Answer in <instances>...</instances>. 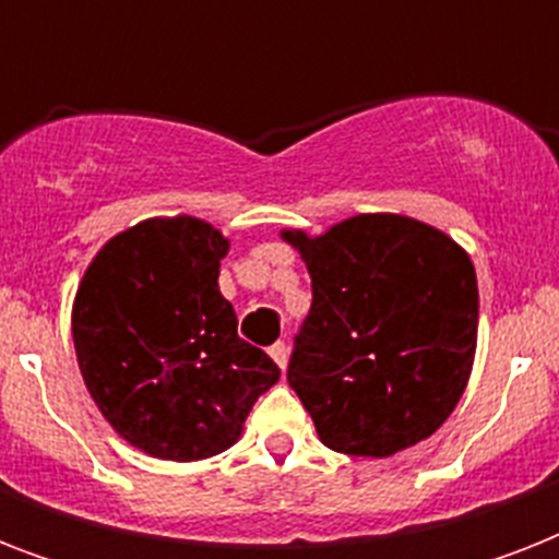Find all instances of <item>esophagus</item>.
I'll list each match as a JSON object with an SVG mask.
<instances>
[{
    "label": "esophagus",
    "mask_w": 559,
    "mask_h": 559,
    "mask_svg": "<svg viewBox=\"0 0 559 559\" xmlns=\"http://www.w3.org/2000/svg\"><path fill=\"white\" fill-rule=\"evenodd\" d=\"M270 357L275 359V366L284 371V368H287V362H289V348L284 345V342H275V345L270 348Z\"/></svg>",
    "instance_id": "obj_1"
}]
</instances>
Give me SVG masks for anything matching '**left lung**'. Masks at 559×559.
I'll use <instances>...</instances> for the list:
<instances>
[{
  "mask_svg": "<svg viewBox=\"0 0 559 559\" xmlns=\"http://www.w3.org/2000/svg\"><path fill=\"white\" fill-rule=\"evenodd\" d=\"M281 237L313 281L287 380L324 447L389 459L438 432L476 359L469 254L406 214H357L316 237Z\"/></svg>",
  "mask_w": 559,
  "mask_h": 559,
  "instance_id": "1",
  "label": "left lung"
}]
</instances>
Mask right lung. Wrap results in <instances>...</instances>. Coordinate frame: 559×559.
I'll use <instances>...</instances> for the list:
<instances>
[{
  "instance_id": "obj_1",
  "label": "right lung",
  "mask_w": 559,
  "mask_h": 559,
  "mask_svg": "<svg viewBox=\"0 0 559 559\" xmlns=\"http://www.w3.org/2000/svg\"><path fill=\"white\" fill-rule=\"evenodd\" d=\"M226 254L228 237L205 219H142L100 246L74 293L83 382L107 424L153 459L228 450L281 377L237 336L217 284Z\"/></svg>"
}]
</instances>
